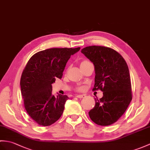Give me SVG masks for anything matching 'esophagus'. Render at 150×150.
I'll use <instances>...</instances> for the list:
<instances>
[{
    "label": "esophagus",
    "instance_id": "1",
    "mask_svg": "<svg viewBox=\"0 0 150 150\" xmlns=\"http://www.w3.org/2000/svg\"><path fill=\"white\" fill-rule=\"evenodd\" d=\"M85 96H86L85 95H77L75 96L77 97V98H83V97H85Z\"/></svg>",
    "mask_w": 150,
    "mask_h": 150
}]
</instances>
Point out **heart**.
I'll list each match as a JSON object with an SVG mask.
<instances>
[{"instance_id": "1", "label": "heart", "mask_w": 150, "mask_h": 150, "mask_svg": "<svg viewBox=\"0 0 150 150\" xmlns=\"http://www.w3.org/2000/svg\"><path fill=\"white\" fill-rule=\"evenodd\" d=\"M87 62H89V61H83L81 62V64H85V63H87ZM82 89V88H79V90H81Z\"/></svg>"}]
</instances>
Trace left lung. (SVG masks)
I'll list each match as a JSON object with an SVG mask.
<instances>
[{"label":"left lung","instance_id":"obj_1","mask_svg":"<svg viewBox=\"0 0 150 150\" xmlns=\"http://www.w3.org/2000/svg\"><path fill=\"white\" fill-rule=\"evenodd\" d=\"M81 52L95 67V86L93 90L103 92L95 99V106L89 112L91 120L101 126L112 125L125 113L132 99L130 73L126 61L110 48L89 46Z\"/></svg>","mask_w":150,"mask_h":150}]
</instances>
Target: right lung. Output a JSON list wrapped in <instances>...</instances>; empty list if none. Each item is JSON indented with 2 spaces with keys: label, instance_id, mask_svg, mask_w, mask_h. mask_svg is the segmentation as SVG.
<instances>
[{
  "label": "right lung",
  "instance_id": "1",
  "mask_svg": "<svg viewBox=\"0 0 150 150\" xmlns=\"http://www.w3.org/2000/svg\"><path fill=\"white\" fill-rule=\"evenodd\" d=\"M81 48H54L37 52L28 61L20 79L24 107L30 117L41 126H49L63 112L67 95H52V83L61 79L71 55Z\"/></svg>",
  "mask_w": 150,
  "mask_h": 150
}]
</instances>
